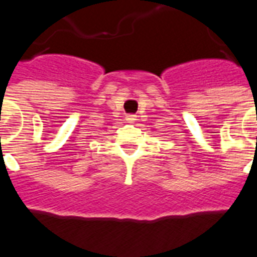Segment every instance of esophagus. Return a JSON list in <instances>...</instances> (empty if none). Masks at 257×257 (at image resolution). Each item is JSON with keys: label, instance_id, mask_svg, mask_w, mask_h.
I'll return each instance as SVG.
<instances>
[{"label": "esophagus", "instance_id": "obj_1", "mask_svg": "<svg viewBox=\"0 0 257 257\" xmlns=\"http://www.w3.org/2000/svg\"><path fill=\"white\" fill-rule=\"evenodd\" d=\"M135 119H136V115H134V114H129V115H126V121H128V122H134Z\"/></svg>", "mask_w": 257, "mask_h": 257}]
</instances>
